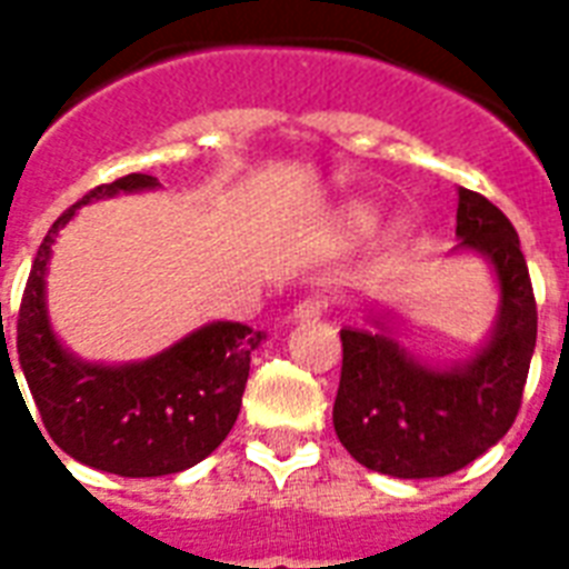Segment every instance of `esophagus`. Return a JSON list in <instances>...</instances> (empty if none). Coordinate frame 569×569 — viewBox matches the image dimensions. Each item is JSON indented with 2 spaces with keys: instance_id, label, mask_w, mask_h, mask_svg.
Listing matches in <instances>:
<instances>
[{
  "instance_id": "obj_1",
  "label": "esophagus",
  "mask_w": 569,
  "mask_h": 569,
  "mask_svg": "<svg viewBox=\"0 0 569 569\" xmlns=\"http://www.w3.org/2000/svg\"><path fill=\"white\" fill-rule=\"evenodd\" d=\"M328 310V301L321 298V295H310V298H303V301L295 303V310L289 319L292 321H312L319 319L321 312Z\"/></svg>"
}]
</instances>
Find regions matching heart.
<instances>
[{
	"label": "heart",
	"mask_w": 569,
	"mask_h": 569,
	"mask_svg": "<svg viewBox=\"0 0 569 569\" xmlns=\"http://www.w3.org/2000/svg\"><path fill=\"white\" fill-rule=\"evenodd\" d=\"M351 223H355L357 230H372L375 227V214L369 209H351Z\"/></svg>",
	"instance_id": "1"
}]
</instances>
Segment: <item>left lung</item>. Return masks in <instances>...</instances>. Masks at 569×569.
<instances>
[{
    "mask_svg": "<svg viewBox=\"0 0 569 569\" xmlns=\"http://www.w3.org/2000/svg\"><path fill=\"white\" fill-rule=\"evenodd\" d=\"M455 250H476L493 266L499 316L472 360L437 369L407 355L378 328H346L333 428L348 455L392 478L458 472L502 440L520 413L538 339V303L520 236L499 206L458 191Z\"/></svg>",
    "mask_w": 569,
    "mask_h": 569,
    "instance_id": "1",
    "label": "left lung"
}]
</instances>
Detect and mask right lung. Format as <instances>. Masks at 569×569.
I'll list each match as a JSON object with an SVG mask.
<instances>
[{
    "instance_id": "1",
    "label": "right lung",
    "mask_w": 569,
    "mask_h": 569,
    "mask_svg": "<svg viewBox=\"0 0 569 569\" xmlns=\"http://www.w3.org/2000/svg\"><path fill=\"white\" fill-rule=\"evenodd\" d=\"M144 189H159V180L129 173L97 186L49 227L17 319L20 369L52 442L84 467L123 478L171 476L212 455L236 425L250 355L262 342L248 325L212 321L162 355L123 366L84 363L58 342L47 316V266L58 230L79 206Z\"/></svg>"
}]
</instances>
